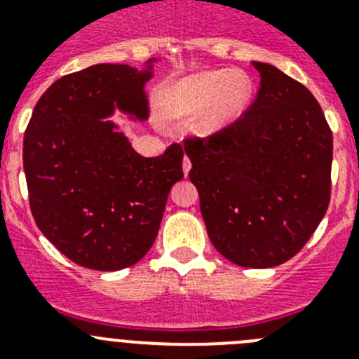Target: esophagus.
<instances>
[{"mask_svg": "<svg viewBox=\"0 0 359 359\" xmlns=\"http://www.w3.org/2000/svg\"><path fill=\"white\" fill-rule=\"evenodd\" d=\"M190 167H192V163H190V158L185 156L183 158V172H185V176L190 172Z\"/></svg>", "mask_w": 359, "mask_h": 359, "instance_id": "esophagus-1", "label": "esophagus"}]
</instances>
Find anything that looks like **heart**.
Returning a JSON list of instances; mask_svg holds the SVG:
<instances>
[{
	"label": "heart",
	"mask_w": 359,
	"mask_h": 359,
	"mask_svg": "<svg viewBox=\"0 0 359 359\" xmlns=\"http://www.w3.org/2000/svg\"><path fill=\"white\" fill-rule=\"evenodd\" d=\"M252 93V81L246 73L212 69L167 86L160 95V109L169 118L198 111L192 129L198 135H214L243 115Z\"/></svg>",
	"instance_id": "1"
}]
</instances>
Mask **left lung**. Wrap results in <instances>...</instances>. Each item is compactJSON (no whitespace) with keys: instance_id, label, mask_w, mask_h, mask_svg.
Returning a JSON list of instances; mask_svg holds the SVG:
<instances>
[{"instance_id":"1","label":"left lung","mask_w":359,"mask_h":359,"mask_svg":"<svg viewBox=\"0 0 359 359\" xmlns=\"http://www.w3.org/2000/svg\"><path fill=\"white\" fill-rule=\"evenodd\" d=\"M253 66L261 86L252 106L183 145L215 250L243 268H273L304 248L327 212L332 133L306 86Z\"/></svg>"}]
</instances>
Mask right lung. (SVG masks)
<instances>
[{"label":"right lung","instance_id":"right-lung-1","mask_svg":"<svg viewBox=\"0 0 359 359\" xmlns=\"http://www.w3.org/2000/svg\"><path fill=\"white\" fill-rule=\"evenodd\" d=\"M128 65H95L53 82L23 138L30 210L69 261L98 271L136 264L160 230L170 187L183 177L180 144L140 156L106 122L115 107L145 118L152 75Z\"/></svg>","mask_w":359,"mask_h":359}]
</instances>
